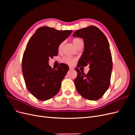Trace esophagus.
Listing matches in <instances>:
<instances>
[{"label": "esophagus", "mask_w": 135, "mask_h": 135, "mask_svg": "<svg viewBox=\"0 0 135 135\" xmlns=\"http://www.w3.org/2000/svg\"><path fill=\"white\" fill-rule=\"evenodd\" d=\"M74 68H73V67H72V66H70V67H69V69H70V70H74Z\"/></svg>", "instance_id": "esophagus-1"}]
</instances>
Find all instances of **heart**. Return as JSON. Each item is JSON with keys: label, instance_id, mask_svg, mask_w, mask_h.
I'll return each mask as SVG.
<instances>
[{"label": "heart", "instance_id": "heart-1", "mask_svg": "<svg viewBox=\"0 0 135 135\" xmlns=\"http://www.w3.org/2000/svg\"><path fill=\"white\" fill-rule=\"evenodd\" d=\"M82 42H83L82 40H81L80 39H78V38H75L73 40V43L74 44V46L76 47V48H77V47ZM62 44L63 43H61L60 45L59 49L61 48ZM75 59L72 58V57H64L62 60H61V62L66 64L68 65H73L75 62Z\"/></svg>", "mask_w": 135, "mask_h": 135}]
</instances>
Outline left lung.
Listing matches in <instances>:
<instances>
[{
	"mask_svg": "<svg viewBox=\"0 0 135 135\" xmlns=\"http://www.w3.org/2000/svg\"><path fill=\"white\" fill-rule=\"evenodd\" d=\"M73 36L82 38L84 48L78 68L89 65L87 74L75 68L76 91L85 99L97 100L104 95L110 85L113 69L112 54L107 38L99 28L90 26L76 30Z\"/></svg>",
	"mask_w": 135,
	"mask_h": 135,
	"instance_id": "left-lung-1",
	"label": "left lung"
}]
</instances>
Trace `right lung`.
Listing matches in <instances>:
<instances>
[{"label": "right lung", "mask_w": 135, "mask_h": 135, "mask_svg": "<svg viewBox=\"0 0 135 135\" xmlns=\"http://www.w3.org/2000/svg\"><path fill=\"white\" fill-rule=\"evenodd\" d=\"M72 31L41 27L27 43L22 58L23 75L27 89L39 100L50 99L60 91L69 66L61 64L57 70L52 69L49 59L57 56L60 45Z\"/></svg>", "instance_id": "add662e5"}]
</instances>
